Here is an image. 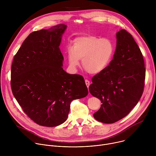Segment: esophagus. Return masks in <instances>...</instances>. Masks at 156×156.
Here are the masks:
<instances>
[{"mask_svg": "<svg viewBox=\"0 0 156 156\" xmlns=\"http://www.w3.org/2000/svg\"><path fill=\"white\" fill-rule=\"evenodd\" d=\"M85 83H86V86L87 87V88L89 87V86H90V81H88L87 80H85Z\"/></svg>", "mask_w": 156, "mask_h": 156, "instance_id": "obj_1", "label": "esophagus"}]
</instances>
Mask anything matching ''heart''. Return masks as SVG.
Instances as JSON below:
<instances>
[{
  "label": "heart",
  "instance_id": "1",
  "mask_svg": "<svg viewBox=\"0 0 156 156\" xmlns=\"http://www.w3.org/2000/svg\"><path fill=\"white\" fill-rule=\"evenodd\" d=\"M114 52V45L109 39L83 35L73 40L72 47H68V62L70 68L75 70L81 59L83 69L88 73L97 75L107 68Z\"/></svg>",
  "mask_w": 156,
  "mask_h": 156
}]
</instances>
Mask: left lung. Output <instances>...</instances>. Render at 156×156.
<instances>
[{"mask_svg": "<svg viewBox=\"0 0 156 156\" xmlns=\"http://www.w3.org/2000/svg\"><path fill=\"white\" fill-rule=\"evenodd\" d=\"M117 46L107 68L92 78L89 90L101 101L93 114L102 123H113L126 116L140 101L146 69L143 54L133 36L125 30L116 34Z\"/></svg>", "mask_w": 156, "mask_h": 156, "instance_id": "8db88e82", "label": "left lung"}]
</instances>
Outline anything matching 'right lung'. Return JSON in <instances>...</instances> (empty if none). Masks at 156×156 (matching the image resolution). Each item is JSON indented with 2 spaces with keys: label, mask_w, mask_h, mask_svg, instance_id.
I'll return each mask as SVG.
<instances>
[{
  "label": "right lung",
  "mask_w": 156,
  "mask_h": 156,
  "mask_svg": "<svg viewBox=\"0 0 156 156\" xmlns=\"http://www.w3.org/2000/svg\"><path fill=\"white\" fill-rule=\"evenodd\" d=\"M66 25L31 33L14 57L13 94L24 112L37 124L58 126L68 118L71 102L88 94L84 78L62 68L59 46Z\"/></svg>",
  "instance_id": "right-lung-1"
}]
</instances>
